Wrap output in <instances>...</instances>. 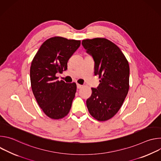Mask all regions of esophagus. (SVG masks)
<instances>
[{
  "label": "esophagus",
  "instance_id": "obj_1",
  "mask_svg": "<svg viewBox=\"0 0 161 161\" xmlns=\"http://www.w3.org/2000/svg\"><path fill=\"white\" fill-rule=\"evenodd\" d=\"M76 86H77V88H78V89H80V88H81L82 87V85H80V84H77Z\"/></svg>",
  "mask_w": 161,
  "mask_h": 161
}]
</instances>
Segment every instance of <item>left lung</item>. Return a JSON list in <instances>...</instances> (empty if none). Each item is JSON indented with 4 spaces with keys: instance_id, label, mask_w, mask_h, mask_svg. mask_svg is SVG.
I'll list each match as a JSON object with an SVG mask.
<instances>
[{
    "instance_id": "8db88e82",
    "label": "left lung",
    "mask_w": 161,
    "mask_h": 161,
    "mask_svg": "<svg viewBox=\"0 0 161 161\" xmlns=\"http://www.w3.org/2000/svg\"><path fill=\"white\" fill-rule=\"evenodd\" d=\"M86 52L95 62V75L101 78L86 100L89 113L99 121L112 118L121 108L129 91V65L116 44L104 38L83 40Z\"/></svg>"
}]
</instances>
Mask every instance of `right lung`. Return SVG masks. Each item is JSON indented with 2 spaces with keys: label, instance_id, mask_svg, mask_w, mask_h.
Segmentation results:
<instances>
[{
  "label": "right lung",
  "instance_id": "add662e5",
  "mask_svg": "<svg viewBox=\"0 0 161 161\" xmlns=\"http://www.w3.org/2000/svg\"><path fill=\"white\" fill-rule=\"evenodd\" d=\"M80 43L62 37L50 38L41 46L32 62V92L43 112L52 119L64 117L71 108L76 85L58 81L56 74L67 69V61Z\"/></svg>",
  "mask_w": 161,
  "mask_h": 161
}]
</instances>
